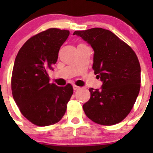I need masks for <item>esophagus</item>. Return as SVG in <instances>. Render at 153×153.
<instances>
[{
	"instance_id": "1",
	"label": "esophagus",
	"mask_w": 153,
	"mask_h": 153,
	"mask_svg": "<svg viewBox=\"0 0 153 153\" xmlns=\"http://www.w3.org/2000/svg\"><path fill=\"white\" fill-rule=\"evenodd\" d=\"M79 89H80V87H79V86H76V85H74V90H79Z\"/></svg>"
}]
</instances>
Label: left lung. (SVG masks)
Listing matches in <instances>:
<instances>
[{
    "instance_id": "left-lung-1",
    "label": "left lung",
    "mask_w": 153,
    "mask_h": 153,
    "mask_svg": "<svg viewBox=\"0 0 153 153\" xmlns=\"http://www.w3.org/2000/svg\"><path fill=\"white\" fill-rule=\"evenodd\" d=\"M94 51L93 69L100 78V90L90 88V99L83 104L86 117L96 123L111 126L131 111L140 90L141 68L132 49L113 32L102 28L76 30Z\"/></svg>"
}]
</instances>
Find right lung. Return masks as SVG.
Instances as JSON below:
<instances>
[{
    "label": "right lung",
    "mask_w": 153,
    "mask_h": 153,
    "mask_svg": "<svg viewBox=\"0 0 153 153\" xmlns=\"http://www.w3.org/2000/svg\"><path fill=\"white\" fill-rule=\"evenodd\" d=\"M69 35V30L57 28L40 32L23 45L15 58L12 95L23 116L34 125L46 126L59 122L74 93L70 83L65 86L50 83L47 73L53 70L60 47Z\"/></svg>",
    "instance_id": "right-lung-1"
}]
</instances>
